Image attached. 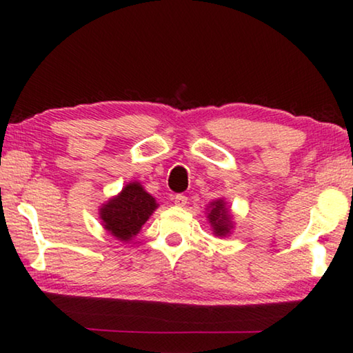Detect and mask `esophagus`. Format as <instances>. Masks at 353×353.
I'll return each mask as SVG.
<instances>
[{
    "mask_svg": "<svg viewBox=\"0 0 353 353\" xmlns=\"http://www.w3.org/2000/svg\"><path fill=\"white\" fill-rule=\"evenodd\" d=\"M187 196H183V194H176V196H172V202H174V205L176 207H185L187 205Z\"/></svg>",
    "mask_w": 353,
    "mask_h": 353,
    "instance_id": "esophagus-1",
    "label": "esophagus"
}]
</instances>
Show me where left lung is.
Returning <instances> with one entry per match:
<instances>
[{
  "label": "left lung",
  "mask_w": 353,
  "mask_h": 353,
  "mask_svg": "<svg viewBox=\"0 0 353 353\" xmlns=\"http://www.w3.org/2000/svg\"><path fill=\"white\" fill-rule=\"evenodd\" d=\"M205 218L212 225V232L214 236H230V234L235 229V221L234 214H232L230 208L227 207V202L224 198L212 201L205 208Z\"/></svg>",
  "instance_id": "obj_1"
}]
</instances>
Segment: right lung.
Listing matches in <instances>:
<instances>
[{"label": "right lung", "instance_id": "right-lung-1", "mask_svg": "<svg viewBox=\"0 0 353 353\" xmlns=\"http://www.w3.org/2000/svg\"><path fill=\"white\" fill-rule=\"evenodd\" d=\"M157 208L154 196L139 181H130L117 196L101 204L98 214L107 234L128 243L140 234L141 227Z\"/></svg>", "mask_w": 353, "mask_h": 353}]
</instances>
